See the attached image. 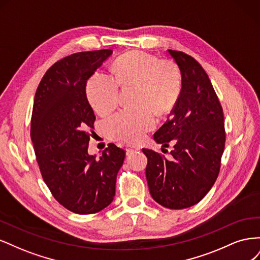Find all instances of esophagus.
Returning <instances> with one entry per match:
<instances>
[{"label": "esophagus", "instance_id": "esophagus-1", "mask_svg": "<svg viewBox=\"0 0 260 260\" xmlns=\"http://www.w3.org/2000/svg\"><path fill=\"white\" fill-rule=\"evenodd\" d=\"M140 149H141V147L138 146V145H128L127 146V155H130L132 153L138 152V151H140Z\"/></svg>", "mask_w": 260, "mask_h": 260}]
</instances>
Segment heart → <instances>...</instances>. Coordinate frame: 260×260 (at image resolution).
<instances>
[{"label": "heart", "instance_id": "b5f03b06", "mask_svg": "<svg viewBox=\"0 0 260 260\" xmlns=\"http://www.w3.org/2000/svg\"><path fill=\"white\" fill-rule=\"evenodd\" d=\"M114 80L103 74L93 75L86 84V95L100 115L111 114L118 105V86H133L132 103L137 108L122 111L106 121L108 136L136 143L156 124L158 116L168 114L180 96L182 78L171 59H158L141 51L123 54L113 64Z\"/></svg>", "mask_w": 260, "mask_h": 260}]
</instances>
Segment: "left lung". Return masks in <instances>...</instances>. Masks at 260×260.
<instances>
[{
    "mask_svg": "<svg viewBox=\"0 0 260 260\" xmlns=\"http://www.w3.org/2000/svg\"><path fill=\"white\" fill-rule=\"evenodd\" d=\"M182 78L170 119L154 135L162 147L174 146L172 158L143 148L145 175L152 198L169 209L201 202L214 185L225 143L222 107L205 70L192 56L168 50ZM164 148H161L162 151Z\"/></svg>",
    "mask_w": 260,
    "mask_h": 260,
    "instance_id": "8db88e82",
    "label": "left lung"
}]
</instances>
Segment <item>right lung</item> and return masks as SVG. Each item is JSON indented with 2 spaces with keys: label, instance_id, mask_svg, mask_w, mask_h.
<instances>
[{
  "label": "right lung",
  "instance_id": "add662e5",
  "mask_svg": "<svg viewBox=\"0 0 260 260\" xmlns=\"http://www.w3.org/2000/svg\"><path fill=\"white\" fill-rule=\"evenodd\" d=\"M112 54L80 52L56 61L35 95L31 140L39 168L55 200L75 214H95L113 202L124 160V151L114 143L100 157L88 153L95 116L86 82Z\"/></svg>",
  "mask_w": 260,
  "mask_h": 260
}]
</instances>
